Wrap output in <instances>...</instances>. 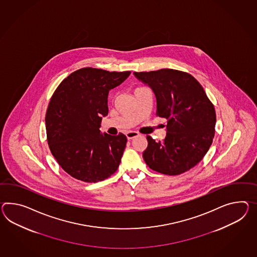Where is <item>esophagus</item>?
<instances>
[{
  "label": "esophagus",
  "instance_id": "obj_1",
  "mask_svg": "<svg viewBox=\"0 0 257 257\" xmlns=\"http://www.w3.org/2000/svg\"><path fill=\"white\" fill-rule=\"evenodd\" d=\"M125 135L126 138H127V139H128V140H131V139H133V138H137V137H138V136H139V134H138V132L135 131L127 132Z\"/></svg>",
  "mask_w": 257,
  "mask_h": 257
}]
</instances>
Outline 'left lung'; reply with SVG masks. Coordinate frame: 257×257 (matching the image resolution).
<instances>
[{
	"label": "left lung",
	"mask_w": 257,
	"mask_h": 257,
	"mask_svg": "<svg viewBox=\"0 0 257 257\" xmlns=\"http://www.w3.org/2000/svg\"><path fill=\"white\" fill-rule=\"evenodd\" d=\"M134 75L152 89L157 115L167 119L163 141L147 137L145 162L163 175H180L193 168L213 143L216 121L213 105L200 82L188 73L171 69Z\"/></svg>",
	"instance_id": "obj_1"
}]
</instances>
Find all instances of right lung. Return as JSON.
Wrapping results in <instances>:
<instances>
[{
	"label": "right lung",
	"instance_id": "obj_1",
	"mask_svg": "<svg viewBox=\"0 0 257 257\" xmlns=\"http://www.w3.org/2000/svg\"><path fill=\"white\" fill-rule=\"evenodd\" d=\"M130 74L84 68L67 77L53 94L45 117L48 145L58 164L76 179L102 181L118 169L127 138L99 128L108 113V92Z\"/></svg>",
	"mask_w": 257,
	"mask_h": 257
}]
</instances>
